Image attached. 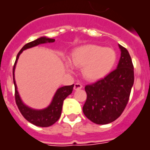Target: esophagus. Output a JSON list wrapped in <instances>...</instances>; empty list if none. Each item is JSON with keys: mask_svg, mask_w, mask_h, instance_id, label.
<instances>
[{"mask_svg": "<svg viewBox=\"0 0 150 150\" xmlns=\"http://www.w3.org/2000/svg\"><path fill=\"white\" fill-rule=\"evenodd\" d=\"M82 88H83V86H82V84H81V83H76L75 84H74V89L75 90V91H77V90H80V89H81Z\"/></svg>", "mask_w": 150, "mask_h": 150, "instance_id": "esophagus-1", "label": "esophagus"}]
</instances>
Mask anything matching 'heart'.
<instances>
[{
  "label": "heart",
  "instance_id": "b5f03b06",
  "mask_svg": "<svg viewBox=\"0 0 150 150\" xmlns=\"http://www.w3.org/2000/svg\"><path fill=\"white\" fill-rule=\"evenodd\" d=\"M117 60V54L112 47L97 45H86L76 47L72 53V63L82 67V75L86 80L98 81L106 76L113 69ZM67 69L72 71L69 62H66Z\"/></svg>",
  "mask_w": 150,
  "mask_h": 150
}]
</instances>
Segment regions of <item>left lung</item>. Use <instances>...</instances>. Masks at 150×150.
<instances>
[{
	"label": "left lung",
	"mask_w": 150,
	"mask_h": 150,
	"mask_svg": "<svg viewBox=\"0 0 150 150\" xmlns=\"http://www.w3.org/2000/svg\"><path fill=\"white\" fill-rule=\"evenodd\" d=\"M119 45L120 58L117 69L104 78L85 86L83 106L86 117L97 125H107L121 115L134 83V67L127 50Z\"/></svg>",
	"instance_id": "8db88e82"
}]
</instances>
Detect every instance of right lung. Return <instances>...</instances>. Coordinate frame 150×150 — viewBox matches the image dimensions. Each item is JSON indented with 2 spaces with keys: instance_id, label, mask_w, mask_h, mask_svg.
Masks as SVG:
<instances>
[{
  "instance_id": "obj_1",
  "label": "right lung",
  "mask_w": 150,
  "mask_h": 150,
  "mask_svg": "<svg viewBox=\"0 0 150 150\" xmlns=\"http://www.w3.org/2000/svg\"><path fill=\"white\" fill-rule=\"evenodd\" d=\"M54 40H55L54 39H52V38L41 37L37 40L25 45L17 54L16 62H15L13 67V82L14 85H15V91H16L15 98H16V104L18 105V110L22 113V115L24 117V118L27 120L30 123L36 125V126H38V127H49V126L54 125V123L59 119L61 113H62L63 101L67 96H69L72 93L74 84L69 86H63V87L59 88L54 95V97L52 98V102L48 106H47L45 109H42V110H35L33 108L29 107L21 99L20 96H19L18 90H17L16 80H15V69H16V66L17 61H18V57L24 50L35 47V46H38V45H41V44L53 43L54 42Z\"/></svg>"
}]
</instances>
